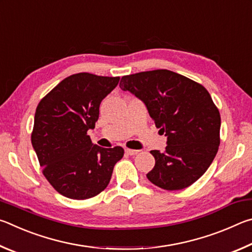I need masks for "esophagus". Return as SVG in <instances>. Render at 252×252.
Returning a JSON list of instances; mask_svg holds the SVG:
<instances>
[{
    "instance_id": "1",
    "label": "esophagus",
    "mask_w": 252,
    "mask_h": 252,
    "mask_svg": "<svg viewBox=\"0 0 252 252\" xmlns=\"http://www.w3.org/2000/svg\"><path fill=\"white\" fill-rule=\"evenodd\" d=\"M126 152L129 156H135V155H138V153H139V150H132V149H126Z\"/></svg>"
}]
</instances>
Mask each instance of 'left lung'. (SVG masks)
Instances as JSON below:
<instances>
[{"mask_svg":"<svg viewBox=\"0 0 252 252\" xmlns=\"http://www.w3.org/2000/svg\"><path fill=\"white\" fill-rule=\"evenodd\" d=\"M120 88L146 104L167 136L164 152L151 151L156 164L149 180L164 190L194 183L210 167L220 144V113L206 88L169 70L125 75Z\"/></svg>","mask_w":252,"mask_h":252,"instance_id":"1","label":"left lung"}]
</instances>
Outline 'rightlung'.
I'll use <instances>...</instances> for the list:
<instances>
[{
    "instance_id": "right-lung-1",
    "label": "right lung",
    "mask_w": 252,
    "mask_h": 252,
    "mask_svg": "<svg viewBox=\"0 0 252 252\" xmlns=\"http://www.w3.org/2000/svg\"><path fill=\"white\" fill-rule=\"evenodd\" d=\"M120 78L76 73L62 80L37 104L31 141L43 174L59 193L74 200L94 197L108 187L122 159L121 147L93 144L101 101Z\"/></svg>"
}]
</instances>
